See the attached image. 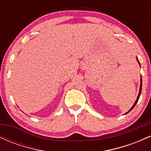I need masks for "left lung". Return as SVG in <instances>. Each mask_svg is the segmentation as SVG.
Masks as SVG:
<instances>
[{
	"label": "left lung",
	"instance_id": "left-lung-1",
	"mask_svg": "<svg viewBox=\"0 0 151 151\" xmlns=\"http://www.w3.org/2000/svg\"><path fill=\"white\" fill-rule=\"evenodd\" d=\"M136 60H137V62H138V64H139V65L141 66V64H140V62H139V60H138V58H136ZM141 89H142V77H141V84H140V89H139V93H138V97H137L136 100V101H135L134 104L133 105V106L131 107V108L130 109V110L129 111H128V112H126V113L125 114H128V113H129V112L131 111L132 110V109H133V108H134V106H136V104H137V102H138V99H139L140 95H141Z\"/></svg>",
	"mask_w": 151,
	"mask_h": 151
}]
</instances>
